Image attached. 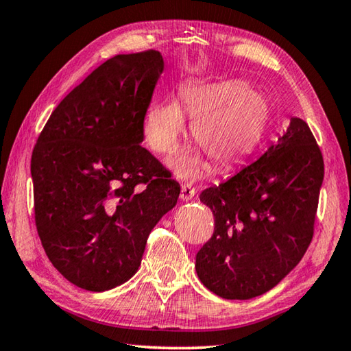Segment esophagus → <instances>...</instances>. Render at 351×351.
I'll use <instances>...</instances> for the list:
<instances>
[{"mask_svg":"<svg viewBox=\"0 0 351 351\" xmlns=\"http://www.w3.org/2000/svg\"><path fill=\"white\" fill-rule=\"evenodd\" d=\"M195 193H197V190H195V187L190 186V184H184V186L181 187V199L182 201H190L195 197Z\"/></svg>","mask_w":351,"mask_h":351,"instance_id":"1","label":"esophagus"}]
</instances>
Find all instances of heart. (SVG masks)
<instances>
[{"label":"heart","mask_w":351,"mask_h":351,"mask_svg":"<svg viewBox=\"0 0 351 351\" xmlns=\"http://www.w3.org/2000/svg\"><path fill=\"white\" fill-rule=\"evenodd\" d=\"M181 104L193 117L192 136L217 169L241 162L268 127V99L241 80L213 83L189 82L181 88ZM176 99L162 100L148 108L144 119L145 139L154 152L171 154L186 133V116ZM181 178H197L203 169L199 153H182L173 162Z\"/></svg>","instance_id":"1"}]
</instances>
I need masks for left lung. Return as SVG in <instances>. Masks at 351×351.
Wrapping results in <instances>:
<instances>
[{"label": "left lung", "mask_w": 351, "mask_h": 351, "mask_svg": "<svg viewBox=\"0 0 351 351\" xmlns=\"http://www.w3.org/2000/svg\"><path fill=\"white\" fill-rule=\"evenodd\" d=\"M324 158L305 121L287 128L257 161L201 192L215 218L197 254L201 283L223 299L265 294L293 271L314 234Z\"/></svg>", "instance_id": "obj_1"}]
</instances>
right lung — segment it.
Listing matches in <instances>:
<instances>
[{
  "label": "right lung",
  "instance_id": "add662e5",
  "mask_svg": "<svg viewBox=\"0 0 351 351\" xmlns=\"http://www.w3.org/2000/svg\"><path fill=\"white\" fill-rule=\"evenodd\" d=\"M162 71L153 49L110 58L58 104L34 147L38 237L79 288L102 293L132 278L152 229L176 206L180 184L141 145Z\"/></svg>",
  "mask_w": 351,
  "mask_h": 351
}]
</instances>
